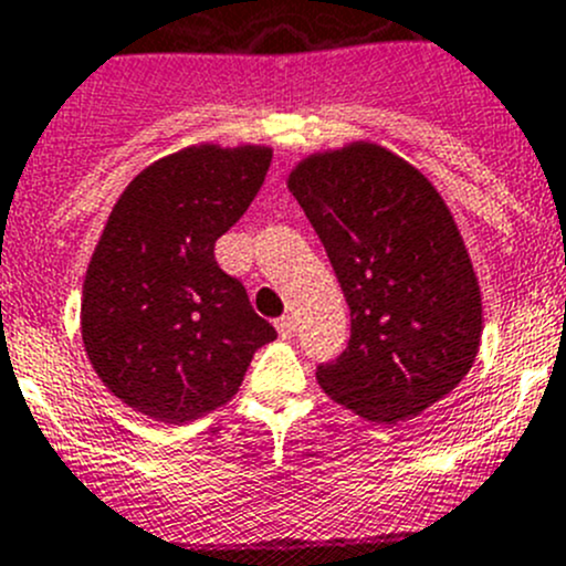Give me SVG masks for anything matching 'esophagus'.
<instances>
[{"label":"esophagus","mask_w":566,"mask_h":566,"mask_svg":"<svg viewBox=\"0 0 566 566\" xmlns=\"http://www.w3.org/2000/svg\"><path fill=\"white\" fill-rule=\"evenodd\" d=\"M274 327H277V333H280V336H283V338H292L294 331H297V322H294V316L283 314L277 322H274Z\"/></svg>","instance_id":"34e87169"}]
</instances>
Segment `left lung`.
Segmentation results:
<instances>
[{
    "label": "left lung",
    "instance_id": "obj_1",
    "mask_svg": "<svg viewBox=\"0 0 566 566\" xmlns=\"http://www.w3.org/2000/svg\"><path fill=\"white\" fill-rule=\"evenodd\" d=\"M349 305V342L316 367L322 389L373 422L417 417L455 389L481 344V289L428 177L349 144L289 177Z\"/></svg>",
    "mask_w": 566,
    "mask_h": 566
}]
</instances>
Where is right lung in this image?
Listing matches in <instances>:
<instances>
[{"label":"right lung","mask_w":566,"mask_h":566,"mask_svg":"<svg viewBox=\"0 0 566 566\" xmlns=\"http://www.w3.org/2000/svg\"><path fill=\"white\" fill-rule=\"evenodd\" d=\"M272 164V149L206 144L147 166L107 217L83 286V344L102 384L180 424L239 391L277 333L217 263Z\"/></svg>","instance_id":"right-lung-1"}]
</instances>
